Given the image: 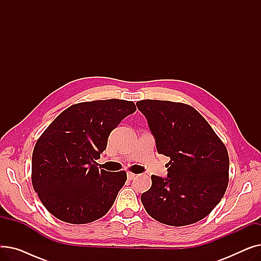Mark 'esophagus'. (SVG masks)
I'll use <instances>...</instances> for the list:
<instances>
[{
	"label": "esophagus",
	"instance_id": "1",
	"mask_svg": "<svg viewBox=\"0 0 261 261\" xmlns=\"http://www.w3.org/2000/svg\"><path fill=\"white\" fill-rule=\"evenodd\" d=\"M135 176H136V174L133 173V172H128V173H127V177H128V180H130V181L133 180Z\"/></svg>",
	"mask_w": 261,
	"mask_h": 261
}]
</instances>
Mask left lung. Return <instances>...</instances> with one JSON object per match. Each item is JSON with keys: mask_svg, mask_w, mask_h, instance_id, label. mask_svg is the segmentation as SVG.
Listing matches in <instances>:
<instances>
[{"mask_svg": "<svg viewBox=\"0 0 261 261\" xmlns=\"http://www.w3.org/2000/svg\"><path fill=\"white\" fill-rule=\"evenodd\" d=\"M146 116L160 154L170 158L167 177L151 175L141 197L156 221L184 226L206 217L223 198L229 159L210 123L189 105L145 99L136 102Z\"/></svg>", "mask_w": 261, "mask_h": 261, "instance_id": "left-lung-1", "label": "left lung"}]
</instances>
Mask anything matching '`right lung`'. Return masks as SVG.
Instances as JSON below:
<instances>
[{"mask_svg":"<svg viewBox=\"0 0 261 261\" xmlns=\"http://www.w3.org/2000/svg\"><path fill=\"white\" fill-rule=\"evenodd\" d=\"M133 101L106 99L73 105L38 139L32 160V183L44 207L61 221L93 222L105 216L127 181L126 171L99 169L96 160Z\"/></svg>","mask_w":261,"mask_h":261,"instance_id":"1","label":"right lung"}]
</instances>
